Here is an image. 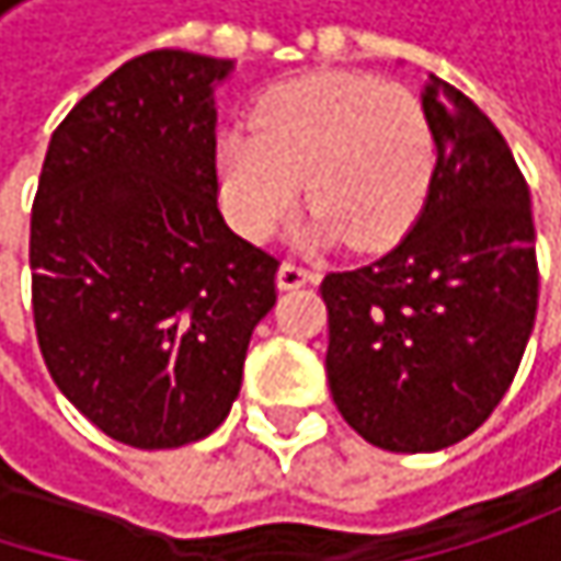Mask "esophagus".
Wrapping results in <instances>:
<instances>
[{"instance_id": "34e87169", "label": "esophagus", "mask_w": 561, "mask_h": 561, "mask_svg": "<svg viewBox=\"0 0 561 561\" xmlns=\"http://www.w3.org/2000/svg\"><path fill=\"white\" fill-rule=\"evenodd\" d=\"M314 279H318V273L308 270V266H301V263L285 260L279 266V288H298V285H308V282Z\"/></svg>"}]
</instances>
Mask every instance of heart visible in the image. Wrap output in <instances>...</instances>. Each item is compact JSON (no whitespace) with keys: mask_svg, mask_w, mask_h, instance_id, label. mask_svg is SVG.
Wrapping results in <instances>:
<instances>
[{"mask_svg":"<svg viewBox=\"0 0 561 561\" xmlns=\"http://www.w3.org/2000/svg\"><path fill=\"white\" fill-rule=\"evenodd\" d=\"M217 171L230 220L266 240L305 184L308 243L344 237L354 250L392 247L425 204L435 133L425 103L367 73H311L273 87L250 133H224Z\"/></svg>","mask_w":561,"mask_h":561,"instance_id":"heart-1","label":"heart"}]
</instances>
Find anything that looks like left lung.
Here are the masks:
<instances>
[{
  "instance_id": "8db88e82",
  "label": "left lung",
  "mask_w": 561,
  "mask_h": 561,
  "mask_svg": "<svg viewBox=\"0 0 561 561\" xmlns=\"http://www.w3.org/2000/svg\"><path fill=\"white\" fill-rule=\"evenodd\" d=\"M435 174L415 227L367 266L328 273V387L383 451L468 438L510 390L539 305L529 187L501 129L451 83L422 93Z\"/></svg>"
}]
</instances>
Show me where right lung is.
Listing matches in <instances>:
<instances>
[{
	"mask_svg": "<svg viewBox=\"0 0 561 561\" xmlns=\"http://www.w3.org/2000/svg\"><path fill=\"white\" fill-rule=\"evenodd\" d=\"M230 60L162 48L55 129L32 204V314L48 374L103 435L181 448L230 412L279 260L220 207L214 83Z\"/></svg>",
	"mask_w": 561,
	"mask_h": 561,
	"instance_id": "right-lung-1",
	"label": "right lung"
}]
</instances>
